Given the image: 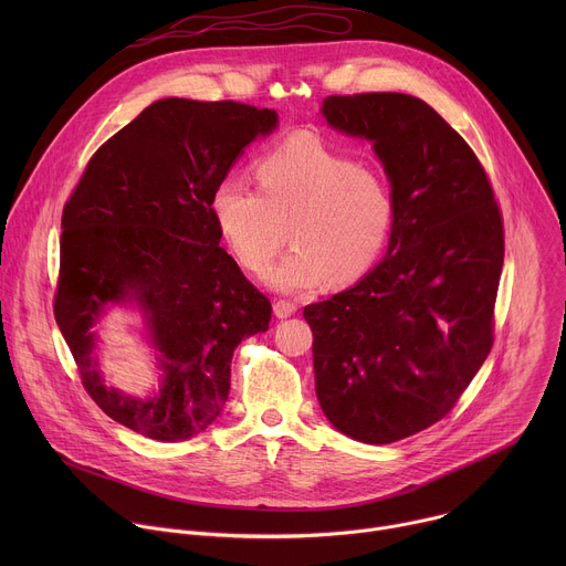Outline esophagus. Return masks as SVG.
Returning <instances> with one entry per match:
<instances>
[{
  "label": "esophagus",
  "mask_w": 566,
  "mask_h": 566,
  "mask_svg": "<svg viewBox=\"0 0 566 566\" xmlns=\"http://www.w3.org/2000/svg\"><path fill=\"white\" fill-rule=\"evenodd\" d=\"M273 311H275L277 317H289V315H293V313L297 311V304H295V302H289V300H277V302L273 304Z\"/></svg>",
  "instance_id": "34e87169"
}]
</instances>
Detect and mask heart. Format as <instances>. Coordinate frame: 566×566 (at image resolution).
I'll list each match as a JSON object with an SVG mask.
<instances>
[{"label":"heart","mask_w":566,"mask_h":566,"mask_svg":"<svg viewBox=\"0 0 566 566\" xmlns=\"http://www.w3.org/2000/svg\"><path fill=\"white\" fill-rule=\"evenodd\" d=\"M258 188L230 172L217 181L210 210L241 266L264 271L286 244L293 251L269 273L280 291H308L329 277L360 280L382 255L394 228L387 177L313 134H295L255 160Z\"/></svg>","instance_id":"heart-1"}]
</instances>
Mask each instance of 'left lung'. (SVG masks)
I'll return each instance as SVG.
<instances>
[{
	"label": "left lung",
	"instance_id": "8db88e82",
	"mask_svg": "<svg viewBox=\"0 0 566 566\" xmlns=\"http://www.w3.org/2000/svg\"><path fill=\"white\" fill-rule=\"evenodd\" d=\"M322 114L374 143L396 214L382 262L304 306L315 394L343 434L394 443L441 421L491 354L504 219L476 154L428 103L367 92Z\"/></svg>",
	"mask_w": 566,
	"mask_h": 566
}]
</instances>
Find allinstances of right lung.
<instances>
[{
  "instance_id": "obj_1",
  "label": "right lung",
  "mask_w": 566,
  "mask_h": 566,
  "mask_svg": "<svg viewBox=\"0 0 566 566\" xmlns=\"http://www.w3.org/2000/svg\"><path fill=\"white\" fill-rule=\"evenodd\" d=\"M275 123L234 101H156L94 151L64 203L55 322L96 406L147 439L203 432L228 398L234 347L269 329L271 300L219 247L210 195ZM127 296L148 315L165 376L145 401L105 388L93 358V322Z\"/></svg>"
}]
</instances>
